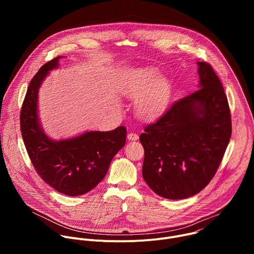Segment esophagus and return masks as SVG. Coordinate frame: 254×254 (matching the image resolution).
<instances>
[{"label": "esophagus", "mask_w": 254, "mask_h": 254, "mask_svg": "<svg viewBox=\"0 0 254 254\" xmlns=\"http://www.w3.org/2000/svg\"><path fill=\"white\" fill-rule=\"evenodd\" d=\"M138 138V135L136 134V133H134V132H128L127 133V139L128 140H136Z\"/></svg>", "instance_id": "obj_1"}]
</instances>
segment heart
<instances>
[{"label": "heart", "mask_w": 254, "mask_h": 254, "mask_svg": "<svg viewBox=\"0 0 254 254\" xmlns=\"http://www.w3.org/2000/svg\"><path fill=\"white\" fill-rule=\"evenodd\" d=\"M128 95L137 98L136 116L140 120L151 121L165 111L170 97V84L166 78L159 77L155 68H143L137 71Z\"/></svg>", "instance_id": "1"}]
</instances>
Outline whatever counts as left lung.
<instances>
[{
	"label": "left lung",
	"mask_w": 254,
	"mask_h": 254,
	"mask_svg": "<svg viewBox=\"0 0 254 254\" xmlns=\"http://www.w3.org/2000/svg\"><path fill=\"white\" fill-rule=\"evenodd\" d=\"M200 89L176 101L139 140L142 177L159 196L185 199L215 176L231 137V116L222 83L212 66L198 62Z\"/></svg>",
	"instance_id": "1"
}]
</instances>
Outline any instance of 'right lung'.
<instances>
[{
  "instance_id": "1",
  "label": "right lung",
  "mask_w": 254,
  "mask_h": 254,
  "mask_svg": "<svg viewBox=\"0 0 254 254\" xmlns=\"http://www.w3.org/2000/svg\"><path fill=\"white\" fill-rule=\"evenodd\" d=\"M61 57L45 63L30 81L21 108V132L33 167L44 182L64 195L79 196L105 177L112 160L125 146L127 129L122 126L111 131H87L59 141L45 134L37 117L38 91Z\"/></svg>"
}]
</instances>
